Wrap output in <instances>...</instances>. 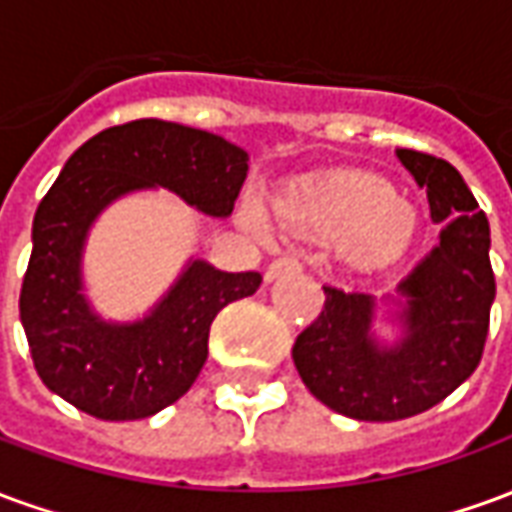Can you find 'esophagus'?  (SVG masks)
I'll use <instances>...</instances> for the list:
<instances>
[{
  "mask_svg": "<svg viewBox=\"0 0 512 512\" xmlns=\"http://www.w3.org/2000/svg\"><path fill=\"white\" fill-rule=\"evenodd\" d=\"M301 263L299 257H279V260H274L271 266L266 268V279L268 282H274L277 277H282V274H288V271H299Z\"/></svg>",
  "mask_w": 512,
  "mask_h": 512,
  "instance_id": "34e87169",
  "label": "esophagus"
}]
</instances>
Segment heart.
<instances>
[{
  "mask_svg": "<svg viewBox=\"0 0 512 512\" xmlns=\"http://www.w3.org/2000/svg\"><path fill=\"white\" fill-rule=\"evenodd\" d=\"M279 213L301 233L343 241L345 255L365 266L403 255L417 230L414 205L395 197L386 183L365 175H337L310 183L282 202ZM241 219L252 233H268L266 216L257 205H246Z\"/></svg>",
  "mask_w": 512,
  "mask_h": 512,
  "instance_id": "b5f03b06",
  "label": "heart"
}]
</instances>
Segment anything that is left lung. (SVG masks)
<instances>
[{
  "label": "left lung",
  "instance_id": "left-lung-1",
  "mask_svg": "<svg viewBox=\"0 0 512 512\" xmlns=\"http://www.w3.org/2000/svg\"><path fill=\"white\" fill-rule=\"evenodd\" d=\"M397 158L428 191L430 219L444 222L439 244L397 285L400 337L389 345L370 332V293L323 285L321 315L293 345L312 395L362 422L414 417L452 395L480 365L496 296L488 219L461 172L419 150H397Z\"/></svg>",
  "mask_w": 512,
  "mask_h": 512
}]
</instances>
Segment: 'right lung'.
Listing matches in <instances>:
<instances>
[{"label": "right lung", "mask_w": 512, "mask_h": 512, "mask_svg": "<svg viewBox=\"0 0 512 512\" xmlns=\"http://www.w3.org/2000/svg\"><path fill=\"white\" fill-rule=\"evenodd\" d=\"M249 156L222 136L167 120L106 128L73 153L32 222L21 323L43 384L84 414L109 422L153 417L189 392L208 359L213 318L252 296L257 271L189 260L145 318L104 321L84 296L87 233L131 191L169 189L208 216H230Z\"/></svg>", "instance_id": "right-lung-1"}]
</instances>
